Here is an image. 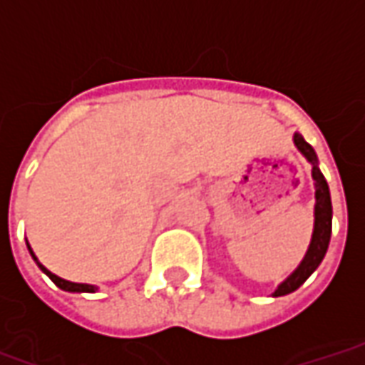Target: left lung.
Wrapping results in <instances>:
<instances>
[{
  "mask_svg": "<svg viewBox=\"0 0 365 365\" xmlns=\"http://www.w3.org/2000/svg\"><path fill=\"white\" fill-rule=\"evenodd\" d=\"M293 140H295V146L301 150V154L313 164V180L314 190H317V193H314L317 195V205H314V230L311 246H309V250H307L301 266L275 289V297L287 295L291 291L301 287L305 283L307 277L319 268V264H321L324 254H327V248H329L330 242V232H332V203H330L329 183H327L324 175L321 174V170L317 166V154H314L313 146L307 143L301 135H295Z\"/></svg>",
  "mask_w": 365,
  "mask_h": 365,
  "instance_id": "left-lung-1",
  "label": "left lung"
}]
</instances>
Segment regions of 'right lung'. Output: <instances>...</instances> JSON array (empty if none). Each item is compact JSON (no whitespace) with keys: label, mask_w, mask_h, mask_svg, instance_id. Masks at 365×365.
<instances>
[{"label":"right lung","mask_w":365,"mask_h":365,"mask_svg":"<svg viewBox=\"0 0 365 365\" xmlns=\"http://www.w3.org/2000/svg\"><path fill=\"white\" fill-rule=\"evenodd\" d=\"M27 246H29V242H27ZM29 252H31V256H33V258H35V262H36V256L35 254H33V250H31V246H29ZM36 264H38V268L43 269L44 274L48 275V277H51L52 282L56 283V285H58L60 289H64V291H72V293H93V291H96V287H93V285H86V283H72V282H66V279H62V277H58V275H54L52 274V272H48V269L44 268L43 264H41V262H36Z\"/></svg>","instance_id":"add662e5"}]
</instances>
